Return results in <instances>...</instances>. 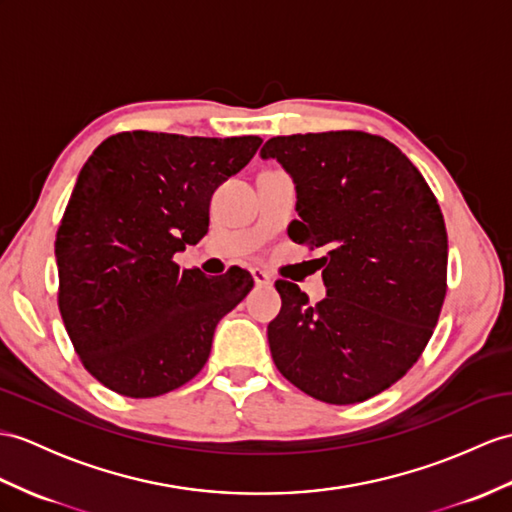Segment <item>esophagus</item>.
I'll return each instance as SVG.
<instances>
[{
	"instance_id": "obj_1",
	"label": "esophagus",
	"mask_w": 512,
	"mask_h": 512,
	"mask_svg": "<svg viewBox=\"0 0 512 512\" xmlns=\"http://www.w3.org/2000/svg\"><path fill=\"white\" fill-rule=\"evenodd\" d=\"M252 278L258 286H269L271 284V276L265 269H252Z\"/></svg>"
}]
</instances>
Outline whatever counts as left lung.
I'll use <instances>...</instances> for the list:
<instances>
[{"label": "left lung", "mask_w": 512, "mask_h": 512, "mask_svg": "<svg viewBox=\"0 0 512 512\" xmlns=\"http://www.w3.org/2000/svg\"><path fill=\"white\" fill-rule=\"evenodd\" d=\"M291 173V239L328 249L315 306L278 280L273 363L299 391L356 404L389 389L426 350L447 291V232L436 197L400 147L336 130L273 136L260 149Z\"/></svg>", "instance_id": "1"}]
</instances>
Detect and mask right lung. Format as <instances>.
<instances>
[{
    "instance_id": "right-lung-1",
    "label": "right lung",
    "mask_w": 512,
    "mask_h": 512,
    "mask_svg": "<svg viewBox=\"0 0 512 512\" xmlns=\"http://www.w3.org/2000/svg\"><path fill=\"white\" fill-rule=\"evenodd\" d=\"M260 143L134 130L84 162L56 232L58 308L106 389L165 395L206 365L217 323L254 280L239 267L206 278L173 256L208 232L210 197Z\"/></svg>"
}]
</instances>
